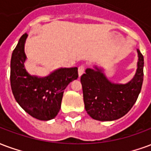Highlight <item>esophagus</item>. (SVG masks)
Returning a JSON list of instances; mask_svg holds the SVG:
<instances>
[{
  "mask_svg": "<svg viewBox=\"0 0 151 151\" xmlns=\"http://www.w3.org/2000/svg\"><path fill=\"white\" fill-rule=\"evenodd\" d=\"M85 71V67L84 65H81V66H79L78 68V76L79 77H81L83 73H84Z\"/></svg>",
  "mask_w": 151,
  "mask_h": 151,
  "instance_id": "34e87169",
  "label": "esophagus"
}]
</instances>
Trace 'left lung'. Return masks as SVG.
Wrapping results in <instances>:
<instances>
[{
  "mask_svg": "<svg viewBox=\"0 0 151 151\" xmlns=\"http://www.w3.org/2000/svg\"><path fill=\"white\" fill-rule=\"evenodd\" d=\"M138 52L134 76L125 84L114 83L107 78L103 68H88L81 77L85 109L98 121H114L129 112L137 101L143 81V56Z\"/></svg>",
  "mask_w": 151,
  "mask_h": 151,
  "instance_id": "left-lung-1",
  "label": "left lung"
}]
</instances>
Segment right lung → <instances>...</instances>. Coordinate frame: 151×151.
Wrapping results in <instances>:
<instances>
[{
    "mask_svg": "<svg viewBox=\"0 0 151 151\" xmlns=\"http://www.w3.org/2000/svg\"><path fill=\"white\" fill-rule=\"evenodd\" d=\"M28 34L22 36L13 50L10 63V83L17 102L29 115L49 121L58 115L65 89L78 78V68H60L45 77L31 75L24 67V44Z\"/></svg>",
    "mask_w": 151,
    "mask_h": 151,
    "instance_id": "right-lung-1",
    "label": "right lung"
}]
</instances>
